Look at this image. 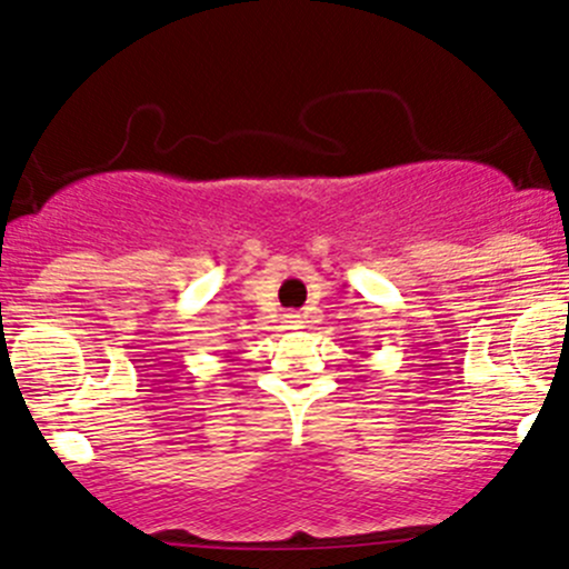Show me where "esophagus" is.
<instances>
[{
  "label": "esophagus",
  "mask_w": 569,
  "mask_h": 569,
  "mask_svg": "<svg viewBox=\"0 0 569 569\" xmlns=\"http://www.w3.org/2000/svg\"><path fill=\"white\" fill-rule=\"evenodd\" d=\"M286 325H289L291 330H300L302 317H300V313H286Z\"/></svg>",
  "instance_id": "obj_1"
}]
</instances>
